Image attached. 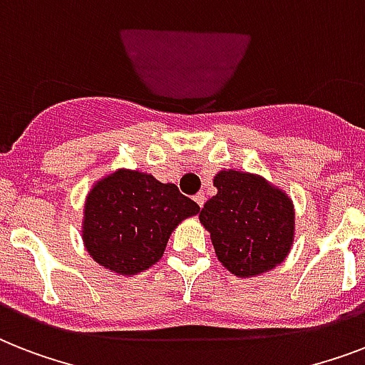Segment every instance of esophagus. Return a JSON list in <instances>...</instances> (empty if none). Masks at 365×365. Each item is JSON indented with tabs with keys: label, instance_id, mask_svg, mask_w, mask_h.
Returning <instances> with one entry per match:
<instances>
[{
	"label": "esophagus",
	"instance_id": "esophagus-1",
	"mask_svg": "<svg viewBox=\"0 0 365 365\" xmlns=\"http://www.w3.org/2000/svg\"><path fill=\"white\" fill-rule=\"evenodd\" d=\"M195 202H197V205H199L200 208H202V206H205V202H206V197H205V193H202V191H200V193H197V195H195Z\"/></svg>",
	"mask_w": 365,
	"mask_h": 365
}]
</instances>
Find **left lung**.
Here are the masks:
<instances>
[{"label": "left lung", "instance_id": "obj_1", "mask_svg": "<svg viewBox=\"0 0 365 365\" xmlns=\"http://www.w3.org/2000/svg\"><path fill=\"white\" fill-rule=\"evenodd\" d=\"M217 193L199 220L210 233L217 261L231 274H265L288 257L295 239L294 200L282 187L254 172L223 168L214 176Z\"/></svg>", "mask_w": 365, "mask_h": 365}]
</instances>
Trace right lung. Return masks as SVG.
Returning a JSON list of instances; mask_svg holds the SVG:
<instances>
[{"label":"right lung","instance_id":"1","mask_svg":"<svg viewBox=\"0 0 365 365\" xmlns=\"http://www.w3.org/2000/svg\"><path fill=\"white\" fill-rule=\"evenodd\" d=\"M199 205L153 174L117 168L93 183L83 206L81 239L108 271L132 277L163 257L172 231Z\"/></svg>","mask_w":365,"mask_h":365}]
</instances>
